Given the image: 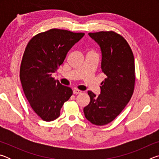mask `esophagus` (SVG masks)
<instances>
[{"label": "esophagus", "mask_w": 159, "mask_h": 159, "mask_svg": "<svg viewBox=\"0 0 159 159\" xmlns=\"http://www.w3.org/2000/svg\"><path fill=\"white\" fill-rule=\"evenodd\" d=\"M73 93L74 94V95H77V94L82 93V91L78 90V89H75V90H73Z\"/></svg>", "instance_id": "esophagus-1"}]
</instances>
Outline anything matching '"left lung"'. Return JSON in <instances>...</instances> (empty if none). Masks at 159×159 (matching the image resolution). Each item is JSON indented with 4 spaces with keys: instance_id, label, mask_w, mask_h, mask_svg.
Wrapping results in <instances>:
<instances>
[{
    "instance_id": "8db88e82",
    "label": "left lung",
    "mask_w": 159,
    "mask_h": 159,
    "mask_svg": "<svg viewBox=\"0 0 159 159\" xmlns=\"http://www.w3.org/2000/svg\"><path fill=\"white\" fill-rule=\"evenodd\" d=\"M88 35L100 47L101 69L107 77L101 83L100 95L96 96L88 91L90 102L83 112L91 123L104 125L120 114L133 95L135 82L134 56L125 39L114 31Z\"/></svg>"
}]
</instances>
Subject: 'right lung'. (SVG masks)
Segmentation results:
<instances>
[{"label":"right lung","mask_w":159,"mask_h":159,"mask_svg":"<svg viewBox=\"0 0 159 159\" xmlns=\"http://www.w3.org/2000/svg\"><path fill=\"white\" fill-rule=\"evenodd\" d=\"M84 35L52 29L38 34L26 45L20 66V80L31 108L45 121L60 116L64 103L73 94L71 88L61 85L52 74Z\"/></svg>","instance_id":"1"}]
</instances>
